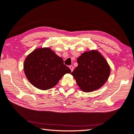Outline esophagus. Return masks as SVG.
Wrapping results in <instances>:
<instances>
[{"label": "esophagus", "instance_id": "34e87169", "mask_svg": "<svg viewBox=\"0 0 134 134\" xmlns=\"http://www.w3.org/2000/svg\"><path fill=\"white\" fill-rule=\"evenodd\" d=\"M69 69H70V70H71V72H72L74 70V67L72 65H70L69 66Z\"/></svg>", "mask_w": 134, "mask_h": 134}]
</instances>
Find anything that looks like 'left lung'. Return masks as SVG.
Segmentation results:
<instances>
[{"label":"left lung","instance_id":"obj_1","mask_svg":"<svg viewBox=\"0 0 134 134\" xmlns=\"http://www.w3.org/2000/svg\"><path fill=\"white\" fill-rule=\"evenodd\" d=\"M78 66L71 75L79 88L91 92L101 88L110 74V67L105 58L97 50L85 51L77 58Z\"/></svg>","mask_w":134,"mask_h":134}]
</instances>
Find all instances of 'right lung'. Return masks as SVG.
I'll use <instances>...</instances> for the list:
<instances>
[{"label": "right lung", "instance_id": "add662e5", "mask_svg": "<svg viewBox=\"0 0 134 134\" xmlns=\"http://www.w3.org/2000/svg\"><path fill=\"white\" fill-rule=\"evenodd\" d=\"M24 71L29 82L42 91L53 88L70 69L49 47L37 48L25 58Z\"/></svg>", "mask_w": 134, "mask_h": 134}]
</instances>
